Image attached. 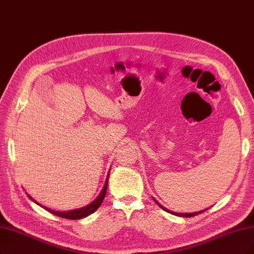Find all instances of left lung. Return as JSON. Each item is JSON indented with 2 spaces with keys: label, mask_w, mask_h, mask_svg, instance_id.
Instances as JSON below:
<instances>
[{
  "label": "left lung",
  "mask_w": 254,
  "mask_h": 254,
  "mask_svg": "<svg viewBox=\"0 0 254 254\" xmlns=\"http://www.w3.org/2000/svg\"><path fill=\"white\" fill-rule=\"evenodd\" d=\"M154 201L158 204V206H160V207L163 209V210H165V211H167V212H170V213H173V214H175V215H178V217H184V218H190V217H194V215H196V214H200V213H202L203 211H205V210H201V211H198V212H191V213H179V212H174V211H171V210H168V209H166L165 207H163V206L159 203L158 201H156L155 199H154Z\"/></svg>",
  "instance_id": "1"
}]
</instances>
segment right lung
I'll return each instance as SVG.
<instances>
[{
    "mask_svg": "<svg viewBox=\"0 0 254 254\" xmlns=\"http://www.w3.org/2000/svg\"><path fill=\"white\" fill-rule=\"evenodd\" d=\"M109 177H110V173L108 174V177H107V180H106L105 186H103V189H102L101 192L99 193V195L95 199V201H93L91 204H89L88 206H86V207H82V208H79V209H74V210H69V211H55V210L50 209V208H48V207H45V206L41 205L40 203H37L36 201H34V199L31 198V196H30L29 194H27V195H28V198L31 199L35 204L41 205V207L45 208L47 211H49L50 213H52V214H54V215H58V217L64 218V219H68V220H79V219H81V218L88 217V215H90V214L93 213V212H95V211L98 209V207L101 205L103 199H105V196H106V193H107Z\"/></svg>",
    "mask_w": 254,
    "mask_h": 254,
    "instance_id": "add662e5",
    "label": "right lung"
}]
</instances>
